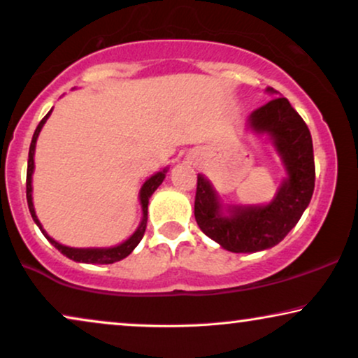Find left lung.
<instances>
[{
	"instance_id": "8db88e82",
	"label": "left lung",
	"mask_w": 358,
	"mask_h": 358,
	"mask_svg": "<svg viewBox=\"0 0 358 358\" xmlns=\"http://www.w3.org/2000/svg\"><path fill=\"white\" fill-rule=\"evenodd\" d=\"M270 94H276L271 87ZM250 127L268 133L287 171V179L271 203L259 207H230L222 212L210 182L197 176L194 215L208 238L234 253H255L271 248L289 234L309 206L314 192L315 166L308 124L285 96H278L250 115Z\"/></svg>"
}]
</instances>
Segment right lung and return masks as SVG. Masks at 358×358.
<instances>
[{"label":"right lung","mask_w":358,"mask_h":358,"mask_svg":"<svg viewBox=\"0 0 358 358\" xmlns=\"http://www.w3.org/2000/svg\"><path fill=\"white\" fill-rule=\"evenodd\" d=\"M52 111V110H50ZM50 111L45 117L41 120V123L37 124L34 134H32V141H31V146H29V157H27V174H26V197H27V207H29V212H31V217L32 220L36 222L37 227H39L41 231H43L45 238H48L50 243L54 245L55 248L59 250L60 253L66 255L67 258L73 259V262H80V263H96V264H110V263H115V262H120V259L127 258L129 253L133 252L134 248H136V245L141 241L143 235H145V230H146V224H148V202H150V197L152 196V192L159 187L162 180L166 178V169L161 171V173H157L155 176H151L150 179L146 180L145 184H143L141 190H139V201H141V207H143V220L139 227L136 229V231L129 236L127 241H123L122 245H118V247H113V248H71V247H64V245H60L55 241L54 238H50V236L45 234V230L43 229V225H41V222L37 220L36 217V212H34V206H32V171H34V150H36V141H37V136H39L41 129H43L45 120L49 118Z\"/></svg>","instance_id":"add662e5"}]
</instances>
